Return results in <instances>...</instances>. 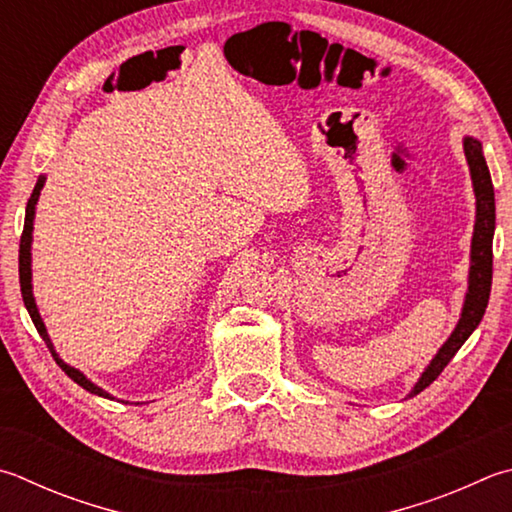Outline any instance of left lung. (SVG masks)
Here are the masks:
<instances>
[{
    "label": "left lung",
    "mask_w": 512,
    "mask_h": 512,
    "mask_svg": "<svg viewBox=\"0 0 512 512\" xmlns=\"http://www.w3.org/2000/svg\"><path fill=\"white\" fill-rule=\"evenodd\" d=\"M463 152L470 165L472 188L477 197V221L475 235H472V250H470V277H468V293L463 302V311L457 329L452 336L445 340V345L432 358L430 365L418 378V383L410 392V396L421 394L425 387H430L439 378L445 365L454 358V353L461 349L463 342L470 338V333L479 327V322L486 313L490 286H492V235H495V190H492V179L488 172L486 159H483L481 143L477 138H463Z\"/></svg>",
    "instance_id": "1"
}]
</instances>
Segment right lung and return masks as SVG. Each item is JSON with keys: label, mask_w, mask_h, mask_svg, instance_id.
Masks as SVG:
<instances>
[{"label": "right lung", "mask_w": 512, "mask_h": 512, "mask_svg": "<svg viewBox=\"0 0 512 512\" xmlns=\"http://www.w3.org/2000/svg\"><path fill=\"white\" fill-rule=\"evenodd\" d=\"M42 185H44V176H40V179H37L35 188H33V194H31V199H29V203H26L24 230H22V239H20V286H22V300H24L26 311H29V315H31V320H33V324H35L37 333H40L42 340L46 342V347H49V351L53 353V360L58 362L64 374H67V376L73 380V383H78L82 389H87V392L96 394V396H102V398H111V396L105 392V389H100L98 385L91 383V380H89L85 374H82V371H78L76 367L67 365V362H64V360L58 356V353H55L53 342H51V338H49V333H46V327H44V322H42V318H40V311H37V306H35L33 286H31V241H33L35 206H37V199H40Z\"/></svg>", "instance_id": "add662e5"}]
</instances>
